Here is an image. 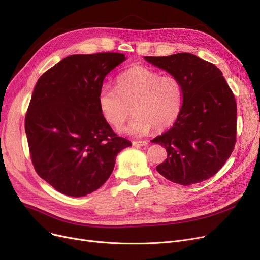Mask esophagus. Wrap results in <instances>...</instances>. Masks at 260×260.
<instances>
[{
	"label": "esophagus",
	"instance_id": "obj_1",
	"mask_svg": "<svg viewBox=\"0 0 260 260\" xmlns=\"http://www.w3.org/2000/svg\"><path fill=\"white\" fill-rule=\"evenodd\" d=\"M133 145L134 146H145L147 145V142L146 141H133Z\"/></svg>",
	"mask_w": 260,
	"mask_h": 260
}]
</instances>
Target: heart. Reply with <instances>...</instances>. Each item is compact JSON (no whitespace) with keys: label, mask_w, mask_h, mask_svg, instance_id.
<instances>
[{"label":"heart","mask_w":260,"mask_h":260,"mask_svg":"<svg viewBox=\"0 0 260 260\" xmlns=\"http://www.w3.org/2000/svg\"><path fill=\"white\" fill-rule=\"evenodd\" d=\"M183 92L180 81L145 66H134L116 79V88L104 84L98 104L104 119L120 128L136 115L125 133L144 135L152 128L162 132L174 124L180 113Z\"/></svg>","instance_id":"heart-1"}]
</instances>
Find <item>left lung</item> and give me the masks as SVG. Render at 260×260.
I'll use <instances>...</instances> for the list:
<instances>
[{
  "instance_id": "8db88e82",
  "label": "left lung",
  "mask_w": 260,
  "mask_h": 260,
  "mask_svg": "<svg viewBox=\"0 0 260 260\" xmlns=\"http://www.w3.org/2000/svg\"><path fill=\"white\" fill-rule=\"evenodd\" d=\"M180 81L182 106L173 126L152 140L168 157L157 171L181 185L211 178L230 158L236 143L237 105L221 71L195 54L144 57Z\"/></svg>"
}]
</instances>
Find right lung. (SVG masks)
<instances>
[{
  "label": "right lung",
  "instance_id": "add662e5",
  "mask_svg": "<svg viewBox=\"0 0 260 260\" xmlns=\"http://www.w3.org/2000/svg\"><path fill=\"white\" fill-rule=\"evenodd\" d=\"M124 53L73 54L49 68L35 86L25 132L37 174L58 192L86 196L111 176L119 152L132 145L102 116L98 94Z\"/></svg>",
  "mask_w": 260,
  "mask_h": 260
}]
</instances>
